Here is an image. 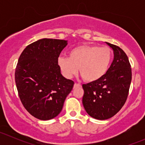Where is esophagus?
<instances>
[{"mask_svg":"<svg viewBox=\"0 0 145 145\" xmlns=\"http://www.w3.org/2000/svg\"><path fill=\"white\" fill-rule=\"evenodd\" d=\"M81 85L79 84V83H76L75 84H74V88H75V87H81Z\"/></svg>","mask_w":145,"mask_h":145,"instance_id":"1","label":"esophagus"}]
</instances>
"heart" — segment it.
<instances>
[{
  "label": "heart",
  "mask_w": 145,
  "mask_h": 145,
  "mask_svg": "<svg viewBox=\"0 0 145 145\" xmlns=\"http://www.w3.org/2000/svg\"><path fill=\"white\" fill-rule=\"evenodd\" d=\"M112 51L107 47L81 45L74 48L69 53V57L61 56L58 64L67 78L76 74L78 68L86 81L99 80L106 73L111 62Z\"/></svg>",
  "instance_id": "1"
}]
</instances>
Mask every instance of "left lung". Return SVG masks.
I'll return each mask as SVG.
<instances>
[{
  "mask_svg": "<svg viewBox=\"0 0 145 145\" xmlns=\"http://www.w3.org/2000/svg\"><path fill=\"white\" fill-rule=\"evenodd\" d=\"M114 57L106 74L99 80L83 84V105L91 117L98 120L112 118L128 98L132 80L128 57L121 48L109 43Z\"/></svg>",
  "mask_w": 145,
  "mask_h": 145,
  "instance_id": "1",
  "label": "left lung"
}]
</instances>
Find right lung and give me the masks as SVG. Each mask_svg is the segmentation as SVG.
Here are the masks:
<instances>
[{
  "label": "right lung",
  "mask_w": 145,
  "mask_h": 145,
  "mask_svg": "<svg viewBox=\"0 0 145 145\" xmlns=\"http://www.w3.org/2000/svg\"><path fill=\"white\" fill-rule=\"evenodd\" d=\"M67 45L59 39H43L26 47L15 69L19 97L27 111L35 118L50 120L63 107L74 82L61 74L58 57Z\"/></svg>",
  "instance_id": "right-lung-1"
}]
</instances>
